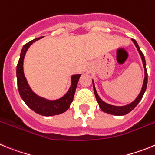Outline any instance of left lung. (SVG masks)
Masks as SVG:
<instances>
[{"label":"left lung","mask_w":155,"mask_h":155,"mask_svg":"<svg viewBox=\"0 0 155 155\" xmlns=\"http://www.w3.org/2000/svg\"><path fill=\"white\" fill-rule=\"evenodd\" d=\"M131 40L133 41L134 45L136 46L138 52H139L140 56V57H141L142 62H143V68H144V79H143V86H142L141 91H140V94H138V96L137 97L136 99L134 100V102H131V103L128 104V105H124V106H116V105H110V104L106 103V102H105L104 101H102V100L100 98V97L98 96V93H97L96 89H95V87H94V81L92 80L93 89H94V95H95L97 102H98V105H99L100 109H102V111H103L104 113H109V114H111V115H115V116H124V115L127 114V113H129L130 112H131V111H132L133 109L136 107L137 105V104L139 103L140 101L141 98H143V94H144L145 91H146L147 84V69H146V61H145L144 56H143V53H142L140 49L137 41L134 39H132Z\"/></svg>","instance_id":"obj_1"}]
</instances>
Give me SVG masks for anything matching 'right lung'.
I'll list each match as a JSON object with an SVG mask.
<instances>
[{
  "label": "right lung",
  "mask_w": 155,
  "mask_h": 155,
  "mask_svg": "<svg viewBox=\"0 0 155 155\" xmlns=\"http://www.w3.org/2000/svg\"><path fill=\"white\" fill-rule=\"evenodd\" d=\"M42 37H39L27 42L22 47V50L20 54L18 63L16 70L17 75L18 87L19 94L25 103L28 107L33 110L35 113L45 116H51L55 115L61 114L69 109L71 102H73L75 90L78 83L79 78L81 74H75L71 76V84L68 92L64 94L61 98L56 100H48L46 98L37 95L31 89L29 84H28L23 71V61L27 50L34 42L42 39Z\"/></svg>",
  "instance_id": "right-lung-1"
}]
</instances>
